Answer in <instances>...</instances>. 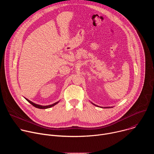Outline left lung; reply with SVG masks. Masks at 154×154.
Listing matches in <instances>:
<instances>
[{
    "mask_svg": "<svg viewBox=\"0 0 154 154\" xmlns=\"http://www.w3.org/2000/svg\"><path fill=\"white\" fill-rule=\"evenodd\" d=\"M93 105H96V106H97L96 105H95V104H94V103H93ZM104 108H112V107H104Z\"/></svg>",
    "mask_w": 154,
    "mask_h": 154,
    "instance_id": "left-lung-1",
    "label": "left lung"
}]
</instances>
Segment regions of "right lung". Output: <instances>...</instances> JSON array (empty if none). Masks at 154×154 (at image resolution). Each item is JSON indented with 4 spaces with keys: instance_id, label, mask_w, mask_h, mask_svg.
Returning <instances> with one entry per match:
<instances>
[{
    "instance_id": "add662e5",
    "label": "right lung",
    "mask_w": 154,
    "mask_h": 154,
    "mask_svg": "<svg viewBox=\"0 0 154 154\" xmlns=\"http://www.w3.org/2000/svg\"><path fill=\"white\" fill-rule=\"evenodd\" d=\"M30 104H32L33 106H34L35 107H36V108H39V109H46V108H51V107H52V106H54V105H55L56 104H57L58 102H59V101L58 102H55V103H53V104H52V105H46V106H42V105H38V104H36V103H33V102H31L30 100H29V99H26V98H25Z\"/></svg>"
}]
</instances>
